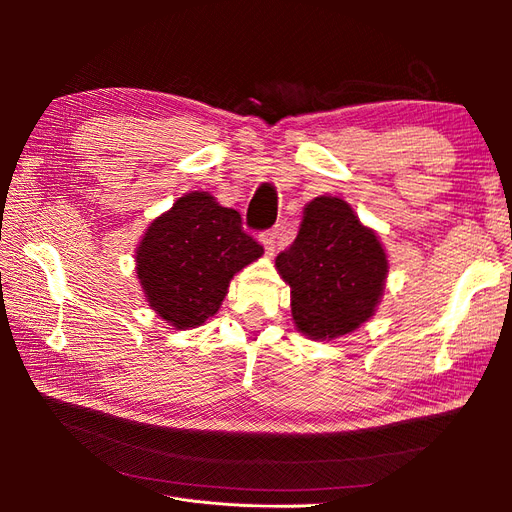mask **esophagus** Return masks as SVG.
<instances>
[{
    "instance_id": "obj_1",
    "label": "esophagus",
    "mask_w": 512,
    "mask_h": 512,
    "mask_svg": "<svg viewBox=\"0 0 512 512\" xmlns=\"http://www.w3.org/2000/svg\"><path fill=\"white\" fill-rule=\"evenodd\" d=\"M277 239H280V228H269V230H265V232H260V243L265 245L267 254H273V252H275Z\"/></svg>"
}]
</instances>
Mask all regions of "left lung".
<instances>
[{
    "label": "left lung",
    "mask_w": 512,
    "mask_h": 512,
    "mask_svg": "<svg viewBox=\"0 0 512 512\" xmlns=\"http://www.w3.org/2000/svg\"><path fill=\"white\" fill-rule=\"evenodd\" d=\"M275 267L290 286L297 329L309 339H333L374 316L389 260L346 200L318 196L305 205L299 235Z\"/></svg>",
    "instance_id": "obj_1"
}]
</instances>
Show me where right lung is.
I'll return each mask as SVG.
<instances>
[{
	"mask_svg": "<svg viewBox=\"0 0 512 512\" xmlns=\"http://www.w3.org/2000/svg\"><path fill=\"white\" fill-rule=\"evenodd\" d=\"M262 256L235 209L209 192L181 196L145 230L136 273L149 307L175 329L200 327L218 312L232 275Z\"/></svg>",
	"mask_w": 512,
	"mask_h": 512,
	"instance_id": "1",
	"label": "right lung"
}]
</instances>
